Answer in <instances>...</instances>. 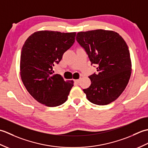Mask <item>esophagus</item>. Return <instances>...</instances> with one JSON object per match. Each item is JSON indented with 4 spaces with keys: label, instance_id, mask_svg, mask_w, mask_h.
I'll return each mask as SVG.
<instances>
[{
    "label": "esophagus",
    "instance_id": "1",
    "mask_svg": "<svg viewBox=\"0 0 148 148\" xmlns=\"http://www.w3.org/2000/svg\"><path fill=\"white\" fill-rule=\"evenodd\" d=\"M79 81H80V79H75V80H74V82L76 83H77V84L79 83Z\"/></svg>",
    "mask_w": 148,
    "mask_h": 148
}]
</instances>
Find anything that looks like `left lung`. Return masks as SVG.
I'll list each match as a JSON object with an SVG mask.
<instances>
[{"instance_id": "left-lung-1", "label": "left lung", "mask_w": 148, "mask_h": 148, "mask_svg": "<svg viewBox=\"0 0 148 148\" xmlns=\"http://www.w3.org/2000/svg\"><path fill=\"white\" fill-rule=\"evenodd\" d=\"M76 40L85 49L91 64L98 65L99 73L88 77L90 86L83 89L87 99L99 106L114 101L131 76L132 62L126 42L114 31L102 29L78 32Z\"/></svg>"}]
</instances>
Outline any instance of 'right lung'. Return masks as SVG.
Instances as JSON below:
<instances>
[{
    "label": "right lung",
    "mask_w": 148,
    "mask_h": 148,
    "mask_svg": "<svg viewBox=\"0 0 148 148\" xmlns=\"http://www.w3.org/2000/svg\"><path fill=\"white\" fill-rule=\"evenodd\" d=\"M76 32L40 30L28 37L21 49L20 76L24 86L37 102L48 107L64 103L74 81L53 74V67L73 45Z\"/></svg>",
    "instance_id": "right-lung-1"
}]
</instances>
